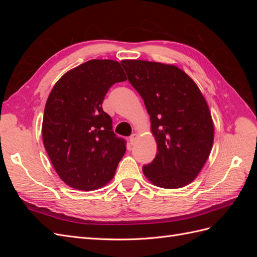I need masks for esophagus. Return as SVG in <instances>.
Wrapping results in <instances>:
<instances>
[{
    "label": "esophagus",
    "instance_id": "obj_1",
    "mask_svg": "<svg viewBox=\"0 0 257 257\" xmlns=\"http://www.w3.org/2000/svg\"><path fill=\"white\" fill-rule=\"evenodd\" d=\"M137 139H138V135L137 134H132L130 136V144L131 145H135L136 142H137Z\"/></svg>",
    "mask_w": 257,
    "mask_h": 257
}]
</instances>
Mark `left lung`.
Returning <instances> with one entry per match:
<instances>
[{"label": "left lung", "mask_w": 257, "mask_h": 257, "mask_svg": "<svg viewBox=\"0 0 257 257\" xmlns=\"http://www.w3.org/2000/svg\"><path fill=\"white\" fill-rule=\"evenodd\" d=\"M141 94L157 141L154 160L143 167L149 180L164 189L191 183L213 145V123L196 83L175 65L143 60L121 62Z\"/></svg>", "instance_id": "left-lung-1"}]
</instances>
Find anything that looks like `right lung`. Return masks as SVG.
Returning a JSON list of instances; mask_svg holds the SVG:
<instances>
[{
  "mask_svg": "<svg viewBox=\"0 0 257 257\" xmlns=\"http://www.w3.org/2000/svg\"><path fill=\"white\" fill-rule=\"evenodd\" d=\"M126 80L119 62L91 60L61 77L45 106L42 135L56 172L81 191L102 188L126 150L102 104L112 84Z\"/></svg>",
  "mask_w": 257,
  "mask_h": 257,
  "instance_id": "add662e5",
  "label": "right lung"
}]
</instances>
